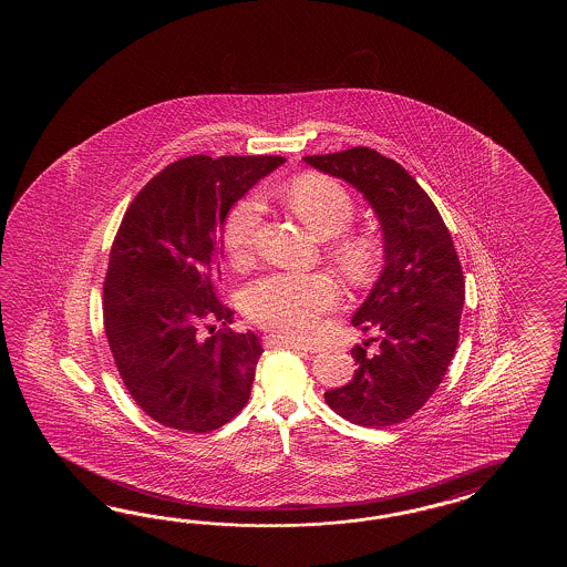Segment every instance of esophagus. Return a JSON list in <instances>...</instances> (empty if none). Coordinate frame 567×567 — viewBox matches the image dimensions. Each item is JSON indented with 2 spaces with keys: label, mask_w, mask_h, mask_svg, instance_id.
I'll list each match as a JSON object with an SVG mask.
<instances>
[{
  "label": "esophagus",
  "mask_w": 567,
  "mask_h": 567,
  "mask_svg": "<svg viewBox=\"0 0 567 567\" xmlns=\"http://www.w3.org/2000/svg\"><path fill=\"white\" fill-rule=\"evenodd\" d=\"M267 347H286V349L298 350V352H312L306 344L289 340V338L278 337V334H269L266 337Z\"/></svg>",
  "instance_id": "obj_1"
}]
</instances>
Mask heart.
<instances>
[{
    "label": "heart",
    "mask_w": 567,
    "mask_h": 567,
    "mask_svg": "<svg viewBox=\"0 0 567 567\" xmlns=\"http://www.w3.org/2000/svg\"><path fill=\"white\" fill-rule=\"evenodd\" d=\"M286 196L298 217L320 239L340 237L352 225V198L337 182L303 176L289 186ZM261 215L264 205L259 196H247L230 210L223 227V245L233 264H241L251 255ZM334 257L340 269L359 281L371 274L377 254L373 243L357 237L338 243ZM337 300V284L324 274H269L255 279L243 291L249 318L289 338L312 337Z\"/></svg>",
    "instance_id": "1"
}]
</instances>
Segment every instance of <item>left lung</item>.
<instances>
[{
    "label": "left lung",
    "mask_w": 567,
    "mask_h": 567,
    "mask_svg": "<svg viewBox=\"0 0 567 567\" xmlns=\"http://www.w3.org/2000/svg\"><path fill=\"white\" fill-rule=\"evenodd\" d=\"M301 159L361 193L383 235V269L352 313V326L374 337L350 350L359 369L326 391V403L364 427L403 422L434 395L458 347L464 276L454 243L432 198L395 159L371 147Z\"/></svg>",
    "instance_id": "obj_1"
}]
</instances>
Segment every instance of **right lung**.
Listing matches in <instances>:
<instances>
[{
	"label": "right lung",
	"instance_id": "obj_1",
	"mask_svg": "<svg viewBox=\"0 0 567 567\" xmlns=\"http://www.w3.org/2000/svg\"><path fill=\"white\" fill-rule=\"evenodd\" d=\"M284 162L184 157L147 182L121 220L103 288L105 334L133 401L166 427L213 432L249 401L264 349L251 330H230L233 310L217 300L223 227Z\"/></svg>",
	"mask_w": 567,
	"mask_h": 567
}]
</instances>
